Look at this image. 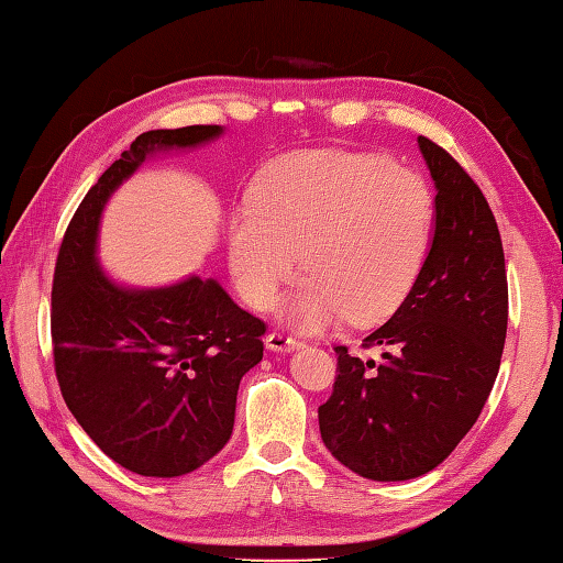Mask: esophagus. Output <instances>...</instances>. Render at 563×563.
Listing matches in <instances>:
<instances>
[{"label":"esophagus","instance_id":"34e87169","mask_svg":"<svg viewBox=\"0 0 563 563\" xmlns=\"http://www.w3.org/2000/svg\"><path fill=\"white\" fill-rule=\"evenodd\" d=\"M265 346L269 351H296V349H300L303 344H300L298 339L284 334V332H269L265 336Z\"/></svg>","mask_w":563,"mask_h":563}]
</instances>
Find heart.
Returning <instances> with one entry per match:
<instances>
[{"label":"heart","mask_w":563,"mask_h":563,"mask_svg":"<svg viewBox=\"0 0 563 563\" xmlns=\"http://www.w3.org/2000/svg\"><path fill=\"white\" fill-rule=\"evenodd\" d=\"M434 234L422 176L385 155L306 150L257 176L229 222V269L245 303L267 310L303 263L284 314L300 329L373 324L413 291Z\"/></svg>","instance_id":"b5f03b06"}]
</instances>
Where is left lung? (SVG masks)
<instances>
[{
	"label": "left lung",
	"mask_w": 563,
	"mask_h": 563,
	"mask_svg": "<svg viewBox=\"0 0 563 563\" xmlns=\"http://www.w3.org/2000/svg\"><path fill=\"white\" fill-rule=\"evenodd\" d=\"M437 188L434 234L413 291L363 339L382 358L336 346L334 391L318 408L332 456L377 483L437 468L475 424L499 373L509 289L489 205L446 150L418 135Z\"/></svg>",
	"instance_id": "1"
}]
</instances>
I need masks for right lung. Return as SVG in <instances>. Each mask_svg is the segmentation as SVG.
I'll return each mask as SVG.
<instances>
[{
  "label": "right lung",
  "instance_id": "right-lung-1",
  "mask_svg": "<svg viewBox=\"0 0 563 563\" xmlns=\"http://www.w3.org/2000/svg\"><path fill=\"white\" fill-rule=\"evenodd\" d=\"M222 133H141L78 205L54 269L52 344L64 401L109 459L145 477L194 473L224 449L241 377L263 361L265 322L198 274L147 289L119 284L100 265L102 212L145 159Z\"/></svg>",
  "mask_w": 563,
  "mask_h": 563
}]
</instances>
